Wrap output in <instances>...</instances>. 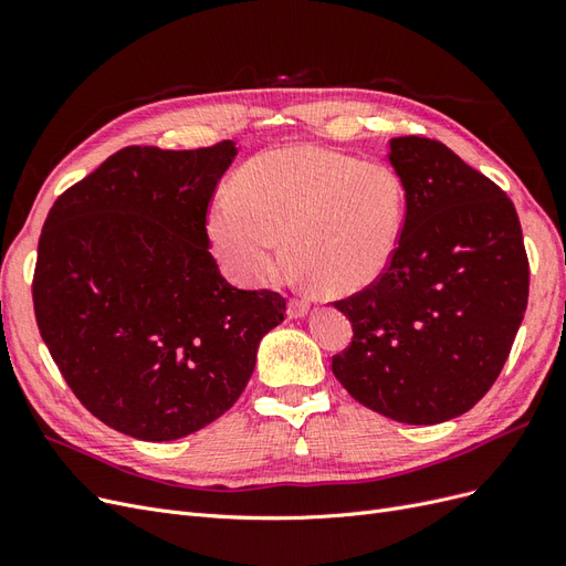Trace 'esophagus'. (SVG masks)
I'll return each mask as SVG.
<instances>
[{
	"label": "esophagus",
	"instance_id": "1",
	"mask_svg": "<svg viewBox=\"0 0 566 566\" xmlns=\"http://www.w3.org/2000/svg\"><path fill=\"white\" fill-rule=\"evenodd\" d=\"M306 312H310V302H306V300H300V297H290L287 300V316L290 318H300Z\"/></svg>",
	"mask_w": 566,
	"mask_h": 566
}]
</instances>
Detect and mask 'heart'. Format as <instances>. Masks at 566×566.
Returning a JSON list of instances; mask_svg holds the SVG:
<instances>
[{"label": "heart", "mask_w": 566, "mask_h": 566, "mask_svg": "<svg viewBox=\"0 0 566 566\" xmlns=\"http://www.w3.org/2000/svg\"><path fill=\"white\" fill-rule=\"evenodd\" d=\"M406 191L380 163H358L321 146H283L245 163L221 191L208 229L238 281L262 283L287 254L331 295L378 281L399 250Z\"/></svg>", "instance_id": "heart-1"}]
</instances>
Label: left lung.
I'll return each instance as SVG.
<instances>
[{
  "label": "left lung",
  "mask_w": 566,
  "mask_h": 566,
  "mask_svg": "<svg viewBox=\"0 0 566 566\" xmlns=\"http://www.w3.org/2000/svg\"><path fill=\"white\" fill-rule=\"evenodd\" d=\"M389 163L406 191L397 254L347 300L354 337L333 356L352 397L385 418H458L499 378L528 300L515 205L441 142L397 136Z\"/></svg>",
  "instance_id": "1"
}]
</instances>
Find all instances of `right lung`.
I'll list each match as a JSON object with an SVG mask.
<instances>
[{"label": "right lung", "mask_w": 566, "mask_h": 566, "mask_svg": "<svg viewBox=\"0 0 566 566\" xmlns=\"http://www.w3.org/2000/svg\"><path fill=\"white\" fill-rule=\"evenodd\" d=\"M233 158V142L127 146L46 214L32 276L40 335L80 403L134 439H181L224 416L285 316L283 295L233 287L208 250Z\"/></svg>", "instance_id": "add662e5"}]
</instances>
